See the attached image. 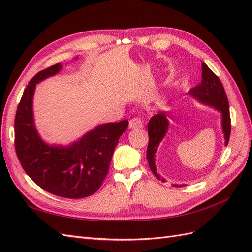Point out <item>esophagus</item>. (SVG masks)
<instances>
[{"label":"esophagus","mask_w":252,"mask_h":252,"mask_svg":"<svg viewBox=\"0 0 252 252\" xmlns=\"http://www.w3.org/2000/svg\"><path fill=\"white\" fill-rule=\"evenodd\" d=\"M143 126H144V121L140 117L132 118L130 121H129V129H138V128H142Z\"/></svg>","instance_id":"esophagus-1"}]
</instances>
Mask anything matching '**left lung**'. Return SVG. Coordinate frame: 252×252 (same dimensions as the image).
I'll use <instances>...</instances> for the list:
<instances>
[{
	"mask_svg": "<svg viewBox=\"0 0 252 252\" xmlns=\"http://www.w3.org/2000/svg\"><path fill=\"white\" fill-rule=\"evenodd\" d=\"M189 94L196 98L203 104L212 106L216 109L220 110L222 113V128L225 135V145L227 146L229 142L230 132H231V121L229 112V103L225 93V89L222 82L220 81L218 75L213 73L210 68L204 62L202 63V82L199 85L189 90ZM169 122L166 118V113L159 111L152 117L148 123V135L149 143L147 147V159L149 164V168L156 175L158 180L165 181L157 172L156 168V152L158 150V144L161 143L165 136L167 130H168ZM177 187L178 185H173ZM180 185L179 187H182Z\"/></svg>",
	"mask_w": 252,
	"mask_h": 252,
	"instance_id": "8db88e82",
	"label": "left lung"
}]
</instances>
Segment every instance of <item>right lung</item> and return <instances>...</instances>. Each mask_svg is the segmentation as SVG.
I'll return each instance as SVG.
<instances>
[{"label": "right lung", "instance_id": "right-lung-1", "mask_svg": "<svg viewBox=\"0 0 252 252\" xmlns=\"http://www.w3.org/2000/svg\"><path fill=\"white\" fill-rule=\"evenodd\" d=\"M52 65L30 80L14 119V147L23 169L45 191L67 199H82L96 192L109 170L114 148L128 121L97 126L70 146H49L37 134L32 114L36 83L57 74Z\"/></svg>", "mask_w": 252, "mask_h": 252}]
</instances>
